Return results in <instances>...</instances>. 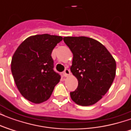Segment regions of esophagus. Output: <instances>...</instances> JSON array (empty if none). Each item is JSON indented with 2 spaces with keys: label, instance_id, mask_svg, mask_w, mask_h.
<instances>
[{
  "label": "esophagus",
  "instance_id": "esophagus-1",
  "mask_svg": "<svg viewBox=\"0 0 131 131\" xmlns=\"http://www.w3.org/2000/svg\"><path fill=\"white\" fill-rule=\"evenodd\" d=\"M70 74H71V72H70L69 69H66L65 70H64V73H63L64 76L65 77H69V76L70 75Z\"/></svg>",
  "mask_w": 131,
  "mask_h": 131
}]
</instances>
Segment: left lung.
<instances>
[{
  "instance_id": "obj_1",
  "label": "left lung",
  "mask_w": 131,
  "mask_h": 131,
  "mask_svg": "<svg viewBox=\"0 0 131 131\" xmlns=\"http://www.w3.org/2000/svg\"><path fill=\"white\" fill-rule=\"evenodd\" d=\"M64 41L73 54L71 73L78 80V88L70 93L79 105L95 104L107 93L116 76V64L105 46L92 38L66 36Z\"/></svg>"
}]
</instances>
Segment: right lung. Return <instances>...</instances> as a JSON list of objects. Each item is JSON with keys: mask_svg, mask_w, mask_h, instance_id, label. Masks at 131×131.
Here are the masks:
<instances>
[{"mask_svg": "<svg viewBox=\"0 0 131 131\" xmlns=\"http://www.w3.org/2000/svg\"><path fill=\"white\" fill-rule=\"evenodd\" d=\"M60 36L45 34L29 36L19 46L11 61L14 81L22 96L35 104L48 100L60 76L53 70L51 53Z\"/></svg>", "mask_w": 131, "mask_h": 131, "instance_id": "add662e5", "label": "right lung"}]
</instances>
